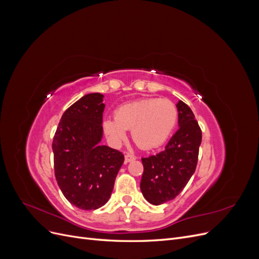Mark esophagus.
<instances>
[{"mask_svg": "<svg viewBox=\"0 0 259 259\" xmlns=\"http://www.w3.org/2000/svg\"><path fill=\"white\" fill-rule=\"evenodd\" d=\"M137 159V156L136 155H134V154H131V153H126L125 154V162H132V161H134V160H136Z\"/></svg>", "mask_w": 259, "mask_h": 259, "instance_id": "1", "label": "esophagus"}]
</instances>
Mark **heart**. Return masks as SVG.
I'll use <instances>...</instances> for the list:
<instances>
[{"instance_id": "obj_1", "label": "heart", "mask_w": 259, "mask_h": 259, "mask_svg": "<svg viewBox=\"0 0 259 259\" xmlns=\"http://www.w3.org/2000/svg\"><path fill=\"white\" fill-rule=\"evenodd\" d=\"M114 117H106L103 123L113 145H120L126 137V130H132L134 142L142 149L151 150L171 135L178 121V109L167 98L149 97L122 105Z\"/></svg>"}]
</instances>
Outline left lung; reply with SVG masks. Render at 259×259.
Returning <instances> with one entry per match:
<instances>
[{
    "label": "left lung",
    "instance_id": "1",
    "mask_svg": "<svg viewBox=\"0 0 259 259\" xmlns=\"http://www.w3.org/2000/svg\"><path fill=\"white\" fill-rule=\"evenodd\" d=\"M177 109L179 130L162 152L142 159L144 173L140 190L153 205L175 199L197 167L202 131L184 101H178Z\"/></svg>",
    "mask_w": 259,
    "mask_h": 259
}]
</instances>
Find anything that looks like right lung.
<instances>
[{"label":"right lung","instance_id":"right-lung-1","mask_svg":"<svg viewBox=\"0 0 259 259\" xmlns=\"http://www.w3.org/2000/svg\"><path fill=\"white\" fill-rule=\"evenodd\" d=\"M104 95L88 94L61 116L53 139L55 177L65 198L84 210L105 205L124 162L119 150L101 146Z\"/></svg>","mask_w":259,"mask_h":259}]
</instances>
